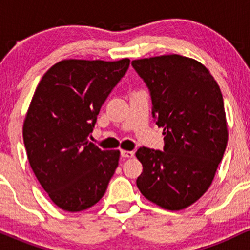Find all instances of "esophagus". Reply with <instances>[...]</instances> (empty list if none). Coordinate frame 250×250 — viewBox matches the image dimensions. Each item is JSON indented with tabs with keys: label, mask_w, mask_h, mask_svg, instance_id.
<instances>
[{
	"label": "esophagus",
	"mask_w": 250,
	"mask_h": 250,
	"mask_svg": "<svg viewBox=\"0 0 250 250\" xmlns=\"http://www.w3.org/2000/svg\"><path fill=\"white\" fill-rule=\"evenodd\" d=\"M134 155H135V153L133 150H130V151H129V150H121V156L125 157H125H128V159H129V157H133Z\"/></svg>",
	"instance_id": "obj_1"
}]
</instances>
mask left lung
I'll use <instances>...</instances> for the list:
<instances>
[{
	"label": "left lung",
	"instance_id": "obj_1",
	"mask_svg": "<svg viewBox=\"0 0 250 250\" xmlns=\"http://www.w3.org/2000/svg\"><path fill=\"white\" fill-rule=\"evenodd\" d=\"M131 65L149 89L153 117L165 135L163 151L137 149L143 166L137 188L163 209H185L208 190L225 154L222 93L207 68L189 57L155 56Z\"/></svg>",
	"mask_w": 250,
	"mask_h": 250
}]
</instances>
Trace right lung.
<instances>
[{"mask_svg": "<svg viewBox=\"0 0 250 250\" xmlns=\"http://www.w3.org/2000/svg\"><path fill=\"white\" fill-rule=\"evenodd\" d=\"M129 62L63 60L34 93L23 123L24 147L36 179L63 210L93 207L119 166V150H102L88 137Z\"/></svg>", "mask_w": 250, "mask_h": 250, "instance_id": "1", "label": "right lung"}]
</instances>
